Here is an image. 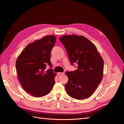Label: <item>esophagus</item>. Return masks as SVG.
I'll use <instances>...</instances> for the list:
<instances>
[{
  "label": "esophagus",
  "mask_w": 124,
  "mask_h": 124,
  "mask_svg": "<svg viewBox=\"0 0 124 124\" xmlns=\"http://www.w3.org/2000/svg\"><path fill=\"white\" fill-rule=\"evenodd\" d=\"M64 73V72H58V73H57V75H62V74H63Z\"/></svg>",
  "instance_id": "1"
}]
</instances>
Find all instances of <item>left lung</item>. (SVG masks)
<instances>
[{
  "mask_svg": "<svg viewBox=\"0 0 124 124\" xmlns=\"http://www.w3.org/2000/svg\"><path fill=\"white\" fill-rule=\"evenodd\" d=\"M59 40L66 49L71 64L77 65L76 70L66 72L68 77L65 85L66 93L76 100L88 98L102 80V58L95 45L85 37L65 35Z\"/></svg>",
  "mask_w": 124,
  "mask_h": 124,
  "instance_id": "left-lung-1",
  "label": "left lung"
}]
</instances>
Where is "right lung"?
Listing matches in <instances>:
<instances>
[{"label": "right lung", "instance_id": "1", "mask_svg": "<svg viewBox=\"0 0 124 124\" xmlns=\"http://www.w3.org/2000/svg\"><path fill=\"white\" fill-rule=\"evenodd\" d=\"M56 38L47 36L29 44L18 57L16 70L19 82L27 93L35 97L50 93L54 85L55 76L51 63V52ZM47 65L50 68L45 70Z\"/></svg>", "mask_w": 124, "mask_h": 124}]
</instances>
